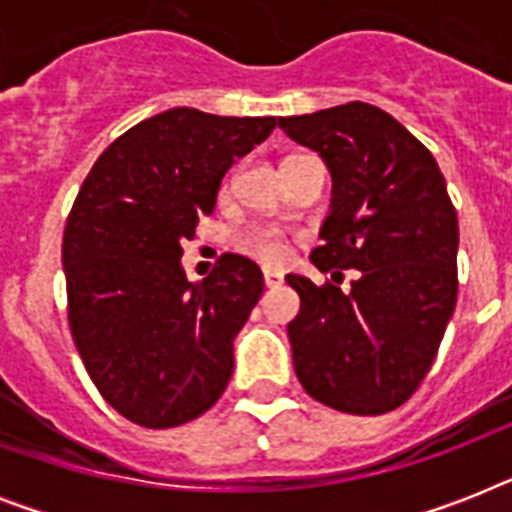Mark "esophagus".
Segmentation results:
<instances>
[{"instance_id":"1","label":"esophagus","mask_w":512,"mask_h":512,"mask_svg":"<svg viewBox=\"0 0 512 512\" xmlns=\"http://www.w3.org/2000/svg\"><path fill=\"white\" fill-rule=\"evenodd\" d=\"M263 279H265V287H279L281 281H284V276H281L279 271H271V268H265L263 271Z\"/></svg>"}]
</instances>
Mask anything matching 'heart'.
Segmentation results:
<instances>
[{"label": "heart", "mask_w": 512, "mask_h": 512, "mask_svg": "<svg viewBox=\"0 0 512 512\" xmlns=\"http://www.w3.org/2000/svg\"><path fill=\"white\" fill-rule=\"evenodd\" d=\"M239 249L265 265H281L287 260V239L276 228H252V231L241 233Z\"/></svg>", "instance_id": "obj_1"}]
</instances>
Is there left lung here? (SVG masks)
I'll return each mask as SVG.
<instances>
[{"label":"left lung","instance_id":"1","mask_svg":"<svg viewBox=\"0 0 512 512\" xmlns=\"http://www.w3.org/2000/svg\"><path fill=\"white\" fill-rule=\"evenodd\" d=\"M279 127L332 172L311 263L361 271L348 295L287 276L300 295L287 327L297 380L337 412H393L420 388L457 303L460 225L444 175L404 124L361 100Z\"/></svg>","mask_w":512,"mask_h":512}]
</instances>
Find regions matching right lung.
<instances>
[{"instance_id":"add662e5","label":"right lung","mask_w":512,"mask_h":512,"mask_svg":"<svg viewBox=\"0 0 512 512\" xmlns=\"http://www.w3.org/2000/svg\"><path fill=\"white\" fill-rule=\"evenodd\" d=\"M273 127L276 116L170 108L116 138L82 183L63 233L68 324L100 396L135 425L196 420L231 380L233 337L263 273L223 255L191 284L180 244L212 215L231 164Z\"/></svg>"}]
</instances>
